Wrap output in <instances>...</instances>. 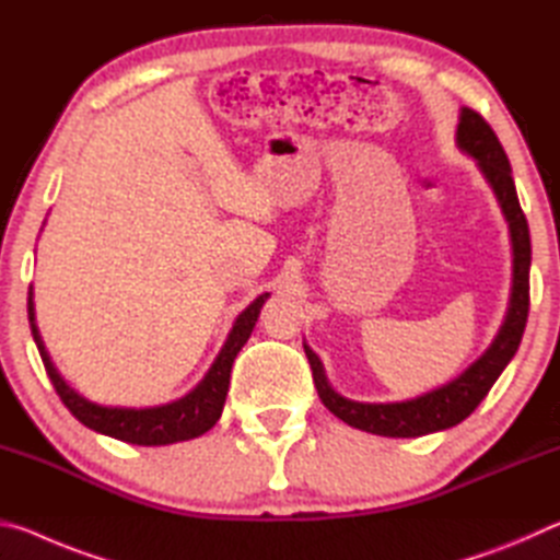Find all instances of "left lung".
I'll use <instances>...</instances> for the list:
<instances>
[{
  "instance_id": "obj_1",
  "label": "left lung",
  "mask_w": 560,
  "mask_h": 560,
  "mask_svg": "<svg viewBox=\"0 0 560 560\" xmlns=\"http://www.w3.org/2000/svg\"><path fill=\"white\" fill-rule=\"evenodd\" d=\"M457 148L464 155H469L477 163L479 173L494 192L501 207V214L509 224L511 236V254H514V273H511V296L504 324L499 326L494 340L469 368L452 377L434 390H428L410 400L397 402H360L343 397L334 390L328 383L324 363L320 358L306 346L303 350L314 371V383L320 402H324L338 420L355 430L381 434V438H422V434L450 430L454 424L477 410V405L485 400L497 377L504 373L511 358L518 350L521 336H524L526 318H528V269H530V236L526 217L521 212L516 185L511 177L509 158L501 148L497 132L491 130L489 122L474 113L471 108L459 110L457 126Z\"/></svg>"
}]
</instances>
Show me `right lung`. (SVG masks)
Here are the masks:
<instances>
[{"mask_svg":"<svg viewBox=\"0 0 560 560\" xmlns=\"http://www.w3.org/2000/svg\"><path fill=\"white\" fill-rule=\"evenodd\" d=\"M271 296L264 291L261 296L254 299L240 316H236L234 326L226 336L224 346L217 353L214 363L205 377L197 383L187 395L177 397L173 402L155 405V407H113V405H98L91 402L89 397L75 393L73 387L63 381V375L56 371L54 360L46 350L39 326H36V311H34V291L30 287V326L34 343L39 348L46 373H49L51 383L59 393L61 402L69 407L71 415L89 430L106 434V438L128 442V444H143V447H163V444H175L185 440H195L212 430L217 420L222 417L226 390H230V373L234 365V358L249 340L257 318L261 314V306Z\"/></svg>","mask_w":560,"mask_h":560,"instance_id":"right-lung-1","label":"right lung"}]
</instances>
